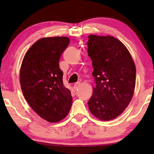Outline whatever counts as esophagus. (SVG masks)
Instances as JSON below:
<instances>
[{
    "label": "esophagus",
    "mask_w": 154,
    "mask_h": 154,
    "mask_svg": "<svg viewBox=\"0 0 154 154\" xmlns=\"http://www.w3.org/2000/svg\"><path fill=\"white\" fill-rule=\"evenodd\" d=\"M80 84H81V83L79 82H76L75 83V85H74V88L75 90H77L78 88L79 87V85H80Z\"/></svg>",
    "instance_id": "obj_1"
}]
</instances>
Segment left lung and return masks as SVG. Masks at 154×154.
<instances>
[{
	"label": "left lung",
	"mask_w": 154,
	"mask_h": 154,
	"mask_svg": "<svg viewBox=\"0 0 154 154\" xmlns=\"http://www.w3.org/2000/svg\"><path fill=\"white\" fill-rule=\"evenodd\" d=\"M88 53L92 60L96 86L88 103L91 113L104 121L119 116L133 96L136 68L130 52L111 36H88Z\"/></svg>",
	"instance_id": "obj_1"
}]
</instances>
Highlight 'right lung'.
I'll list each match as a JSON object with an SVG mask.
<instances>
[{
	"label": "right lung",
	"mask_w": 154,
	"mask_h": 154,
	"mask_svg": "<svg viewBox=\"0 0 154 154\" xmlns=\"http://www.w3.org/2000/svg\"><path fill=\"white\" fill-rule=\"evenodd\" d=\"M65 36L43 38L28 49L20 69V84L28 103L41 118L58 122L71 108L70 90L63 84L59 60L69 46Z\"/></svg>",
	"instance_id": "right-lung-1"
}]
</instances>
